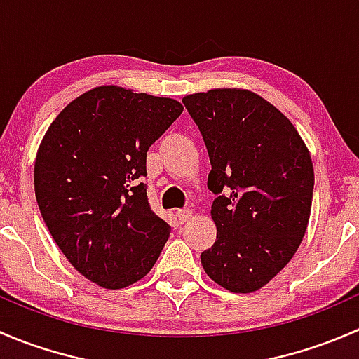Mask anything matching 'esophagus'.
I'll return each mask as SVG.
<instances>
[{"label": "esophagus", "instance_id": "obj_1", "mask_svg": "<svg viewBox=\"0 0 359 359\" xmlns=\"http://www.w3.org/2000/svg\"><path fill=\"white\" fill-rule=\"evenodd\" d=\"M193 217V212L189 208H184V210H177V219H179L180 224L187 222V220Z\"/></svg>", "mask_w": 359, "mask_h": 359}]
</instances>
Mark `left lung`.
I'll list each match as a JSON object with an SVG mask.
<instances>
[{"mask_svg": "<svg viewBox=\"0 0 359 359\" xmlns=\"http://www.w3.org/2000/svg\"><path fill=\"white\" fill-rule=\"evenodd\" d=\"M200 128L217 194L205 273L226 290L266 287L295 255L311 215L314 168L290 119L257 93L213 88L182 99Z\"/></svg>", "mask_w": 359, "mask_h": 359, "instance_id": "1", "label": "left lung"}]
</instances>
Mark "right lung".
I'll use <instances>...</instances> for the list:
<instances>
[{
    "label": "right lung",
    "instance_id": "obj_1",
    "mask_svg": "<svg viewBox=\"0 0 359 359\" xmlns=\"http://www.w3.org/2000/svg\"><path fill=\"white\" fill-rule=\"evenodd\" d=\"M168 97L104 85L76 97L46 130L34 161L43 220L86 280L119 290L156 264L170 226L151 210L147 149L182 114Z\"/></svg>",
    "mask_w": 359,
    "mask_h": 359
}]
</instances>
